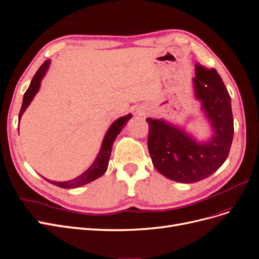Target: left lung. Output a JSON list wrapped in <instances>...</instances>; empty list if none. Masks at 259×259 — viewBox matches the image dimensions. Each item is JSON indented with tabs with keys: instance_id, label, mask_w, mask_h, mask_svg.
Here are the masks:
<instances>
[{
	"instance_id": "left-lung-1",
	"label": "left lung",
	"mask_w": 259,
	"mask_h": 259,
	"mask_svg": "<svg viewBox=\"0 0 259 259\" xmlns=\"http://www.w3.org/2000/svg\"><path fill=\"white\" fill-rule=\"evenodd\" d=\"M195 70V96L211 122L214 132L211 140L199 144L173 124L146 118L152 163L162 175L184 184L197 183L212 175L227 159L234 137L231 97L221 76L215 69L199 64Z\"/></svg>"
}]
</instances>
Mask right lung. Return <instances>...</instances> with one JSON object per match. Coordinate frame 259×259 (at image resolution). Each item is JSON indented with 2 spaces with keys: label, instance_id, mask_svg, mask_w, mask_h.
I'll use <instances>...</instances> for the list:
<instances>
[{
  "label": "right lung",
  "instance_id": "add662e5",
  "mask_svg": "<svg viewBox=\"0 0 259 259\" xmlns=\"http://www.w3.org/2000/svg\"><path fill=\"white\" fill-rule=\"evenodd\" d=\"M49 64L50 61L47 60L44 62V64L39 67L35 73V75L33 76V79L31 81L30 86L26 90L24 97H23V102H22V107L20 110V113H19V120H20L23 112L26 110V108L28 107V104L31 103V101L33 100L34 96L36 95V93L39 90L40 86V81L44 78V75L46 74V71L49 68ZM132 117L131 114L126 115V116H122L120 118H118L117 120H115L112 126L110 127V129L108 130L107 135H105L102 145H101V149L99 151V154L97 156V158L95 159L94 163L91 165V167L89 169H86L83 174H81L79 177H76L72 180L69 181H64V183H57V181H52V180H48L50 184L57 186L63 189H72V188H78L81 186H84L86 184H90L91 181L99 178L100 176H102L105 170L108 168V164H109V160H110V156H111V151H112V146L113 143L116 139V137L119 135V132L121 131V129L123 128V126H126L127 121Z\"/></svg>",
  "mask_w": 259,
  "mask_h": 259
}]
</instances>
